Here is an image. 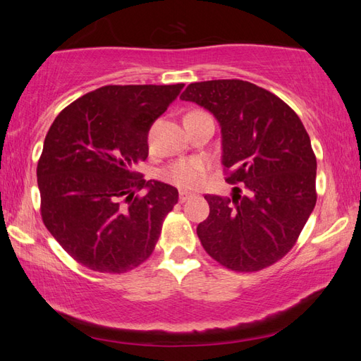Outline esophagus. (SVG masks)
I'll return each instance as SVG.
<instances>
[{"label":"esophagus","instance_id":"obj_1","mask_svg":"<svg viewBox=\"0 0 361 361\" xmlns=\"http://www.w3.org/2000/svg\"><path fill=\"white\" fill-rule=\"evenodd\" d=\"M190 197H192V194H190V192H186V190H181L178 198H180V202H181V203H185L186 200H189Z\"/></svg>","mask_w":361,"mask_h":361}]
</instances>
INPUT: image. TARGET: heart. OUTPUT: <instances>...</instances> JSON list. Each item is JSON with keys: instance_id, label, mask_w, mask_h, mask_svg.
<instances>
[{"instance_id": "obj_1", "label": "heart", "mask_w": 361, "mask_h": 361, "mask_svg": "<svg viewBox=\"0 0 361 361\" xmlns=\"http://www.w3.org/2000/svg\"><path fill=\"white\" fill-rule=\"evenodd\" d=\"M190 113H197V111H190ZM209 167H211L209 159H206L203 157L185 158L169 166L164 171L163 176L167 181L173 183L175 186H178L181 189H195L203 185Z\"/></svg>"}]
</instances>
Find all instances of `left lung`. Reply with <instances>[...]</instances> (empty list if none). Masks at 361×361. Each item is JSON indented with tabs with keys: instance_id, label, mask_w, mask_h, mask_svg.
<instances>
[{
	"instance_id": "1",
	"label": "left lung",
	"mask_w": 361,
	"mask_h": 361,
	"mask_svg": "<svg viewBox=\"0 0 361 361\" xmlns=\"http://www.w3.org/2000/svg\"><path fill=\"white\" fill-rule=\"evenodd\" d=\"M181 101L209 110L221 128L233 198L204 195L197 226L206 252L234 271H259L293 248L317 203V158L301 119L276 94L226 79L188 85Z\"/></svg>"
}]
</instances>
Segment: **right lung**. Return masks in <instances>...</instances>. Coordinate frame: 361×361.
<instances>
[{"mask_svg":"<svg viewBox=\"0 0 361 361\" xmlns=\"http://www.w3.org/2000/svg\"><path fill=\"white\" fill-rule=\"evenodd\" d=\"M185 83L106 85L60 111L37 164L44 226L74 260L101 273L141 265L178 190L144 180L147 135ZM137 190H145L142 197Z\"/></svg>","mask_w":361,"mask_h":361,"instance_id":"right-lung-1","label":"right lung"}]
</instances>
